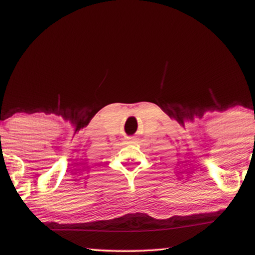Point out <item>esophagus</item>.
Returning a JSON list of instances; mask_svg holds the SVG:
<instances>
[{"label": "esophagus", "mask_w": 255, "mask_h": 255, "mask_svg": "<svg viewBox=\"0 0 255 255\" xmlns=\"http://www.w3.org/2000/svg\"><path fill=\"white\" fill-rule=\"evenodd\" d=\"M130 139H131V138H130ZM130 139H128V142H131V141H132V140H130Z\"/></svg>", "instance_id": "esophagus-1"}]
</instances>
